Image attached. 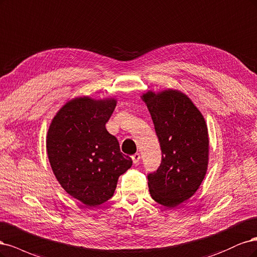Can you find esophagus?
Instances as JSON below:
<instances>
[{
    "label": "esophagus",
    "mask_w": 257,
    "mask_h": 257,
    "mask_svg": "<svg viewBox=\"0 0 257 257\" xmlns=\"http://www.w3.org/2000/svg\"><path fill=\"white\" fill-rule=\"evenodd\" d=\"M132 161H134V163L135 164H138L139 163V161H140V159H141V156H140V154H135V155H132Z\"/></svg>",
    "instance_id": "34e87169"
}]
</instances>
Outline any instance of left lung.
Wrapping results in <instances>:
<instances>
[{"mask_svg": "<svg viewBox=\"0 0 257 257\" xmlns=\"http://www.w3.org/2000/svg\"><path fill=\"white\" fill-rule=\"evenodd\" d=\"M161 148V163L147 175L154 200L174 208L201 186L208 164V131L197 107L178 90L143 95Z\"/></svg>", "mask_w": 257, "mask_h": 257, "instance_id": "left-lung-1", "label": "left lung"}]
</instances>
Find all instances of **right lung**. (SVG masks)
<instances>
[{
    "label": "right lung",
    "mask_w": 257,
    "mask_h": 257,
    "mask_svg": "<svg viewBox=\"0 0 257 257\" xmlns=\"http://www.w3.org/2000/svg\"><path fill=\"white\" fill-rule=\"evenodd\" d=\"M115 105L114 99L76 98L57 112L48 130L47 153L56 179L89 207L110 200L118 177L132 165L105 128Z\"/></svg>",
    "instance_id": "obj_1"
}]
</instances>
